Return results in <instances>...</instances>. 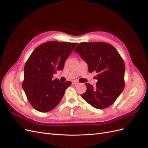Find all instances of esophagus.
Here are the masks:
<instances>
[{
  "mask_svg": "<svg viewBox=\"0 0 148 148\" xmlns=\"http://www.w3.org/2000/svg\"><path fill=\"white\" fill-rule=\"evenodd\" d=\"M72 83L74 84H79V82H77V81H73Z\"/></svg>",
  "mask_w": 148,
  "mask_h": 148,
  "instance_id": "esophagus-1",
  "label": "esophagus"
}]
</instances>
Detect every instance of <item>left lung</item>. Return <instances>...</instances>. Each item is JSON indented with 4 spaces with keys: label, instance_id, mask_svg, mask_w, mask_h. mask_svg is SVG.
I'll return each mask as SVG.
<instances>
[{
    "label": "left lung",
    "instance_id": "left-lung-1",
    "mask_svg": "<svg viewBox=\"0 0 148 148\" xmlns=\"http://www.w3.org/2000/svg\"><path fill=\"white\" fill-rule=\"evenodd\" d=\"M74 51L88 64L89 72L97 73L96 86L85 84L83 99L98 109L110 106L125 87V66L117 50L108 43L92 42H80Z\"/></svg>",
    "mask_w": 148,
    "mask_h": 148
}]
</instances>
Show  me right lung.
<instances>
[{
	"label": "right lung",
	"mask_w": 148,
	"mask_h": 148,
	"mask_svg": "<svg viewBox=\"0 0 148 148\" xmlns=\"http://www.w3.org/2000/svg\"><path fill=\"white\" fill-rule=\"evenodd\" d=\"M77 43L48 41L36 48L26 61L22 83L33 108L47 112L59 104L71 82L61 83L53 75L62 70L65 62Z\"/></svg>",
	"instance_id": "obj_1"
}]
</instances>
